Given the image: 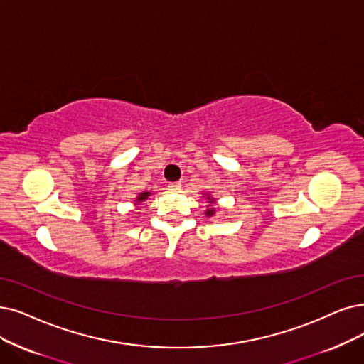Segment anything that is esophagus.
<instances>
[{
    "instance_id": "esophagus-1",
    "label": "esophagus",
    "mask_w": 364,
    "mask_h": 364,
    "mask_svg": "<svg viewBox=\"0 0 364 364\" xmlns=\"http://www.w3.org/2000/svg\"><path fill=\"white\" fill-rule=\"evenodd\" d=\"M181 186H182V185H181L179 182H170V183H168V190H170V191H178V190H181Z\"/></svg>"
}]
</instances>
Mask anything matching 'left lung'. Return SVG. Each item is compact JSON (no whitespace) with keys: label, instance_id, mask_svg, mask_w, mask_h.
Masks as SVG:
<instances>
[{"label":"left lung","instance_id":"8db88e82","mask_svg":"<svg viewBox=\"0 0 364 364\" xmlns=\"http://www.w3.org/2000/svg\"><path fill=\"white\" fill-rule=\"evenodd\" d=\"M201 194H203V197H206V201H208V209H206L205 215H206L208 218L215 216V213H216V208H215L216 200H215L210 194H206V193H201Z\"/></svg>","mask_w":364,"mask_h":364}]
</instances>
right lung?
I'll return each instance as SVG.
<instances>
[{
	"mask_svg": "<svg viewBox=\"0 0 364 364\" xmlns=\"http://www.w3.org/2000/svg\"><path fill=\"white\" fill-rule=\"evenodd\" d=\"M152 194H154L152 191H143V193H140V194L134 198V206H137V210H140L141 203L146 201Z\"/></svg>",
	"mask_w": 364,
	"mask_h": 364,
	"instance_id": "add662e5",
	"label": "right lung"
}]
</instances>
